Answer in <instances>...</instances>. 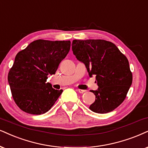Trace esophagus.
<instances>
[{"label": "esophagus", "instance_id": "esophagus-1", "mask_svg": "<svg viewBox=\"0 0 148 148\" xmlns=\"http://www.w3.org/2000/svg\"><path fill=\"white\" fill-rule=\"evenodd\" d=\"M76 91H77L78 92L80 93H83L84 92H85V90H83V89H76Z\"/></svg>", "mask_w": 148, "mask_h": 148}]
</instances>
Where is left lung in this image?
<instances>
[{"mask_svg":"<svg viewBox=\"0 0 148 148\" xmlns=\"http://www.w3.org/2000/svg\"><path fill=\"white\" fill-rule=\"evenodd\" d=\"M73 53L85 63L89 76L96 75V100L89 109L97 113H109L124 102L132 85L128 60L113 43L104 40H73Z\"/></svg>","mask_w":148,"mask_h":148,"instance_id":"8db88e82","label":"left lung"}]
</instances>
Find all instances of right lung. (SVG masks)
<instances>
[{
	"label": "right lung",
	"mask_w": 148,
	"mask_h": 148,
	"mask_svg": "<svg viewBox=\"0 0 148 148\" xmlns=\"http://www.w3.org/2000/svg\"><path fill=\"white\" fill-rule=\"evenodd\" d=\"M70 41L37 40L17 54L8 73L11 92L17 106L32 115L49 111L63 92L46 83L70 50Z\"/></svg>",
	"instance_id": "obj_1"
}]
</instances>
